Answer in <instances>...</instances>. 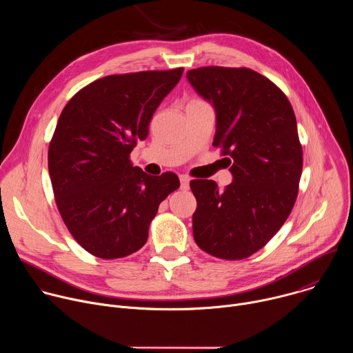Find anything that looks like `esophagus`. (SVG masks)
<instances>
[{
  "label": "esophagus",
  "instance_id": "esophagus-1",
  "mask_svg": "<svg viewBox=\"0 0 353 353\" xmlns=\"http://www.w3.org/2000/svg\"><path fill=\"white\" fill-rule=\"evenodd\" d=\"M180 187H181V190H188V187H190V179H188V176H180Z\"/></svg>",
  "mask_w": 353,
  "mask_h": 353
}]
</instances>
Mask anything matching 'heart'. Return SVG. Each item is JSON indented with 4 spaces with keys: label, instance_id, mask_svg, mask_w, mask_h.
<instances>
[{
    "label": "heart",
    "instance_id": "heart-1",
    "mask_svg": "<svg viewBox=\"0 0 353 353\" xmlns=\"http://www.w3.org/2000/svg\"><path fill=\"white\" fill-rule=\"evenodd\" d=\"M191 102H196V100H191Z\"/></svg>",
    "mask_w": 353,
    "mask_h": 353
}]
</instances>
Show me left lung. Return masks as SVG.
<instances>
[{"label":"left lung","mask_w":353,"mask_h":353,"mask_svg":"<svg viewBox=\"0 0 353 353\" xmlns=\"http://www.w3.org/2000/svg\"><path fill=\"white\" fill-rule=\"evenodd\" d=\"M187 78L216 112L212 145L221 148L233 181L191 180L196 199V245L222 260L263 248L290 215L303 169L296 117L286 94L250 68L201 67Z\"/></svg>","instance_id":"8db88e82"}]
</instances>
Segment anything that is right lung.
<instances>
[{"mask_svg":"<svg viewBox=\"0 0 353 353\" xmlns=\"http://www.w3.org/2000/svg\"><path fill=\"white\" fill-rule=\"evenodd\" d=\"M181 75V67L108 75L77 92L60 114L48 173L65 226L94 257L138 251L159 204L180 187L173 172L149 176L130 154Z\"/></svg>","mask_w":353,"mask_h":353,"instance_id":"1","label":"right lung"}]
</instances>
